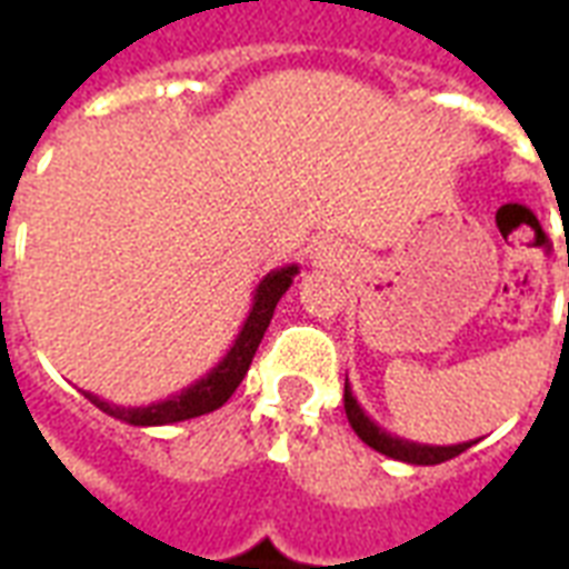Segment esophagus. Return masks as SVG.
<instances>
[{
    "label": "esophagus",
    "mask_w": 569,
    "mask_h": 569,
    "mask_svg": "<svg viewBox=\"0 0 569 569\" xmlns=\"http://www.w3.org/2000/svg\"><path fill=\"white\" fill-rule=\"evenodd\" d=\"M328 248H316V259H319V262H328Z\"/></svg>",
    "instance_id": "obj_1"
}]
</instances>
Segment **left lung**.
Instances as JSON below:
<instances>
[{
  "mask_svg": "<svg viewBox=\"0 0 569 569\" xmlns=\"http://www.w3.org/2000/svg\"><path fill=\"white\" fill-rule=\"evenodd\" d=\"M346 416L355 433L366 446H372L375 451L387 455L392 460H401V463H413V467H433V463H442V460L458 458L460 451H467L469 446H476L478 440L469 442H455V446H431V442H413L405 440V437H396L389 433L387 428H380L372 416L366 413L363 405L357 401V396L351 392V383L346 378Z\"/></svg>",
  "mask_w": 569,
  "mask_h": 569,
  "instance_id": "8db88e82",
  "label": "left lung"
}]
</instances>
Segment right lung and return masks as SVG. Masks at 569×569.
I'll use <instances>...</instances> for the list:
<instances>
[{"label": "right lung", "mask_w": 569, "mask_h": 569, "mask_svg": "<svg viewBox=\"0 0 569 569\" xmlns=\"http://www.w3.org/2000/svg\"><path fill=\"white\" fill-rule=\"evenodd\" d=\"M295 274H298V266L292 262V266L268 271V274L259 280L257 289H253V301H250L248 316L241 321L239 333L232 339V346L227 348V355H223L203 378L191 380L189 387H182L180 392H173V396L162 398V401H150V405L141 407L111 405V401L93 396V392H84V398H88L91 405L100 407L102 413L114 416V419H120V422L127 425H138V428L186 422V419H194V416L212 413V410H218V407L236 392L241 378L248 375L250 360L257 355L259 342H262L268 325H271L277 301L289 292Z\"/></svg>", "instance_id": "obj_1"}]
</instances>
